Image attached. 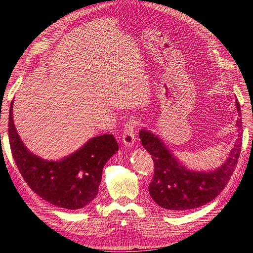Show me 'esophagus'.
<instances>
[{"mask_svg":"<svg viewBox=\"0 0 253 253\" xmlns=\"http://www.w3.org/2000/svg\"><path fill=\"white\" fill-rule=\"evenodd\" d=\"M137 120L134 118H129L128 121L125 125L124 129H122V141H124L125 145L126 147H132L136 140V132H135V127L137 126Z\"/></svg>","mask_w":253,"mask_h":253,"instance_id":"esophagus-1","label":"esophagus"}]
</instances>
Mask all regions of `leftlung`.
<instances>
[{
	"label": "left lung",
	"mask_w": 253,
	"mask_h": 253,
	"mask_svg": "<svg viewBox=\"0 0 253 253\" xmlns=\"http://www.w3.org/2000/svg\"><path fill=\"white\" fill-rule=\"evenodd\" d=\"M237 111L241 112L236 101ZM237 131H243L242 119L236 120ZM139 137L143 148L152 155L154 175L149 192L154 202L170 212H181L208 204L225 189L240 157L242 138H237L226 163L214 171H195L181 165L153 133L141 129Z\"/></svg>",
	"instance_id": "obj_1"
}]
</instances>
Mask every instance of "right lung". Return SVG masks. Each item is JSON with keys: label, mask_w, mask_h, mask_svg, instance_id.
<instances>
[{"label": "right lung", "mask_w": 253, "mask_h": 253, "mask_svg": "<svg viewBox=\"0 0 253 253\" xmlns=\"http://www.w3.org/2000/svg\"><path fill=\"white\" fill-rule=\"evenodd\" d=\"M8 136L14 163L29 188L44 201L68 210L81 209L94 200L103 166L118 151L115 137L103 134L58 162L42 159L29 152L21 140L13 122L12 102Z\"/></svg>", "instance_id": "obj_1"}]
</instances>
